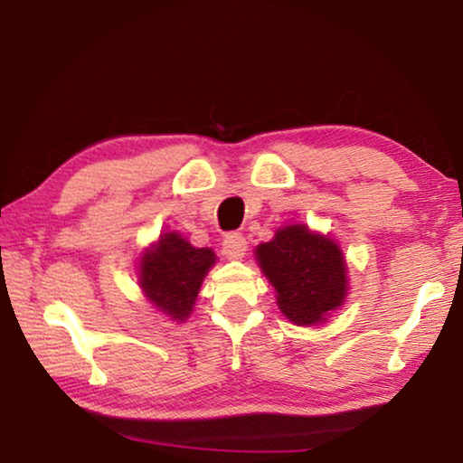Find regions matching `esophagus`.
I'll use <instances>...</instances> for the list:
<instances>
[{
    "instance_id": "obj_1",
    "label": "esophagus",
    "mask_w": 463,
    "mask_h": 463,
    "mask_svg": "<svg viewBox=\"0 0 463 463\" xmlns=\"http://www.w3.org/2000/svg\"><path fill=\"white\" fill-rule=\"evenodd\" d=\"M247 250V241L241 232H231L226 234L222 241V253L229 257V260H241Z\"/></svg>"
}]
</instances>
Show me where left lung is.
<instances>
[{
	"instance_id": "obj_1",
	"label": "left lung",
	"mask_w": 463,
	"mask_h": 463,
	"mask_svg": "<svg viewBox=\"0 0 463 463\" xmlns=\"http://www.w3.org/2000/svg\"><path fill=\"white\" fill-rule=\"evenodd\" d=\"M257 263L276 288L279 310L296 325L323 323L347 296V265L331 237L304 224L281 226L255 249Z\"/></svg>"
}]
</instances>
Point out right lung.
<instances>
[{
  "instance_id": "right-lung-1",
  "label": "right lung",
  "mask_w": 463,
  "mask_h": 463,
  "mask_svg": "<svg viewBox=\"0 0 463 463\" xmlns=\"http://www.w3.org/2000/svg\"><path fill=\"white\" fill-rule=\"evenodd\" d=\"M216 253L208 247H194L179 232L161 234L148 247L138 265V284L155 308L171 320H185L198 298Z\"/></svg>"
}]
</instances>
